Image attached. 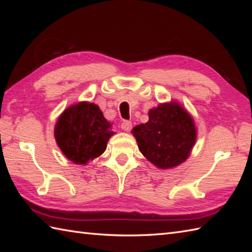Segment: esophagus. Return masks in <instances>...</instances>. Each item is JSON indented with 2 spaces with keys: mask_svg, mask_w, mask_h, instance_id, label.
<instances>
[{
  "mask_svg": "<svg viewBox=\"0 0 252 252\" xmlns=\"http://www.w3.org/2000/svg\"><path fill=\"white\" fill-rule=\"evenodd\" d=\"M121 129L126 132H129L132 129V122L125 120L121 123Z\"/></svg>",
  "mask_w": 252,
  "mask_h": 252,
  "instance_id": "esophagus-1",
  "label": "esophagus"
}]
</instances>
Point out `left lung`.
<instances>
[{
    "label": "left lung",
    "instance_id": "1",
    "mask_svg": "<svg viewBox=\"0 0 252 252\" xmlns=\"http://www.w3.org/2000/svg\"><path fill=\"white\" fill-rule=\"evenodd\" d=\"M148 117L146 123L132 130L144 157L159 169L184 162L197 137L191 116L179 103L170 101L149 110Z\"/></svg>",
    "mask_w": 252,
    "mask_h": 252
}]
</instances>
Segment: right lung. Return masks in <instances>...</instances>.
<instances>
[{
	"mask_svg": "<svg viewBox=\"0 0 252 252\" xmlns=\"http://www.w3.org/2000/svg\"><path fill=\"white\" fill-rule=\"evenodd\" d=\"M54 134L58 147L70 161L87 164L105 152L115 132L97 105L81 101L63 110Z\"/></svg>",
	"mask_w": 252,
	"mask_h": 252,
	"instance_id": "obj_1",
	"label": "right lung"
}]
</instances>
